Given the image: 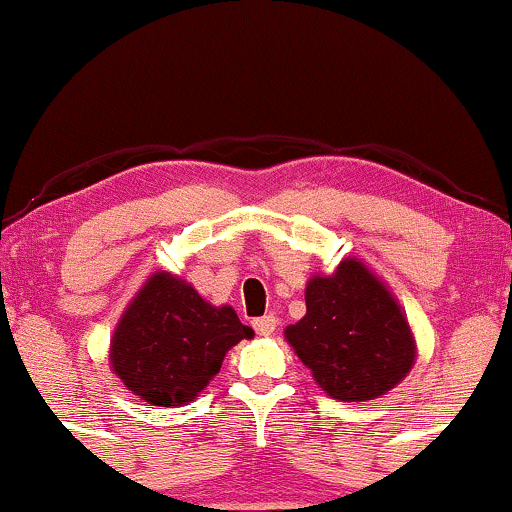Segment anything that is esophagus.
<instances>
[{
	"mask_svg": "<svg viewBox=\"0 0 512 512\" xmlns=\"http://www.w3.org/2000/svg\"><path fill=\"white\" fill-rule=\"evenodd\" d=\"M252 326H255V331L260 336H269V334H274V329L279 326V319H276L274 315H264V317L252 319Z\"/></svg>",
	"mask_w": 512,
	"mask_h": 512,
	"instance_id": "1",
	"label": "esophagus"
}]
</instances>
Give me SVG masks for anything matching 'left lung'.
<instances>
[{
  "label": "left lung",
  "mask_w": 512,
  "mask_h": 512,
  "mask_svg": "<svg viewBox=\"0 0 512 512\" xmlns=\"http://www.w3.org/2000/svg\"><path fill=\"white\" fill-rule=\"evenodd\" d=\"M305 305L307 315L288 326L286 338L329 396L372 400L410 372V324L362 262L343 260L336 274L315 276Z\"/></svg>",
  "instance_id": "obj_1"
}]
</instances>
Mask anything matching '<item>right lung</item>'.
Here are the masks:
<instances>
[{"mask_svg": "<svg viewBox=\"0 0 512 512\" xmlns=\"http://www.w3.org/2000/svg\"><path fill=\"white\" fill-rule=\"evenodd\" d=\"M240 338H252V329L233 307H212L186 281L157 272L116 326L112 367L147 403L186 405Z\"/></svg>", "mask_w": 512, "mask_h": 512, "instance_id": "1", "label": "right lung"}]
</instances>
